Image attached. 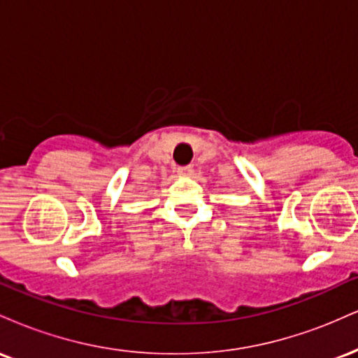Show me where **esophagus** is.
Instances as JSON below:
<instances>
[{"instance_id":"obj_1","label":"esophagus","mask_w":358,"mask_h":358,"mask_svg":"<svg viewBox=\"0 0 358 358\" xmlns=\"http://www.w3.org/2000/svg\"><path fill=\"white\" fill-rule=\"evenodd\" d=\"M178 175H180V176H192V175H193V168H192V166H182V168H178Z\"/></svg>"}]
</instances>
